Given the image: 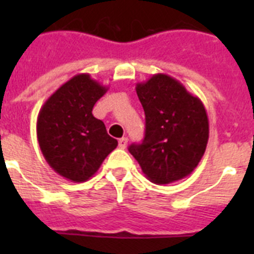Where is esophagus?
I'll return each instance as SVG.
<instances>
[{
  "label": "esophagus",
  "instance_id": "34e87169",
  "mask_svg": "<svg viewBox=\"0 0 254 254\" xmlns=\"http://www.w3.org/2000/svg\"><path fill=\"white\" fill-rule=\"evenodd\" d=\"M127 142H128L127 137H122L118 140V145H120L121 149H126V146H127Z\"/></svg>",
  "mask_w": 254,
  "mask_h": 254
}]
</instances>
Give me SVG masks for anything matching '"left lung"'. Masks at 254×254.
<instances>
[{
    "label": "left lung",
    "instance_id": "1",
    "mask_svg": "<svg viewBox=\"0 0 254 254\" xmlns=\"http://www.w3.org/2000/svg\"><path fill=\"white\" fill-rule=\"evenodd\" d=\"M145 111L142 143L128 147L147 179L169 185L190 176L202 159L208 141V118L199 98L165 73L136 85Z\"/></svg>",
    "mask_w": 254,
    "mask_h": 254
}]
</instances>
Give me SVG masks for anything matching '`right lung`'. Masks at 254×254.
<instances>
[{"instance_id":"right-lung-1","label":"right lung","mask_w":254,"mask_h":254,"mask_svg":"<svg viewBox=\"0 0 254 254\" xmlns=\"http://www.w3.org/2000/svg\"><path fill=\"white\" fill-rule=\"evenodd\" d=\"M107 90L89 73H78L40 108L37 137L42 154L49 167L68 181L90 179L118 145L103 121L93 116L94 104Z\"/></svg>"}]
</instances>
